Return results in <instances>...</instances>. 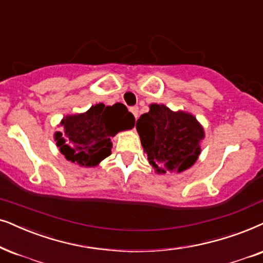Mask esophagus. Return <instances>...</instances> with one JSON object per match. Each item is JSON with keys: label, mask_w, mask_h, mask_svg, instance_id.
Returning a JSON list of instances; mask_svg holds the SVG:
<instances>
[{"label": "esophagus", "mask_w": 263, "mask_h": 263, "mask_svg": "<svg viewBox=\"0 0 263 263\" xmlns=\"http://www.w3.org/2000/svg\"><path fill=\"white\" fill-rule=\"evenodd\" d=\"M130 112L133 115H134L135 119H138V116H139V107L138 106H132L130 107Z\"/></svg>", "instance_id": "1"}]
</instances>
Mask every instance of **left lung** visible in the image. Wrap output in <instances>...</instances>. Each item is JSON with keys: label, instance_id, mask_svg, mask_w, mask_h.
<instances>
[{"label": "left lung", "instance_id": "8db88e82", "mask_svg": "<svg viewBox=\"0 0 263 263\" xmlns=\"http://www.w3.org/2000/svg\"><path fill=\"white\" fill-rule=\"evenodd\" d=\"M136 129L157 173L183 172L198 158L204 130L192 115L152 104L147 114L140 116Z\"/></svg>", "mask_w": 263, "mask_h": 263}]
</instances>
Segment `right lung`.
I'll use <instances>...</instances> for the list:
<instances>
[{
  "label": "right lung",
  "mask_w": 263,
  "mask_h": 263,
  "mask_svg": "<svg viewBox=\"0 0 263 263\" xmlns=\"http://www.w3.org/2000/svg\"><path fill=\"white\" fill-rule=\"evenodd\" d=\"M135 118L125 105L98 104L86 114L63 119L64 133H55L57 146L67 161L94 166L111 155V136L134 127Z\"/></svg>",
  "instance_id": "1"
}]
</instances>
